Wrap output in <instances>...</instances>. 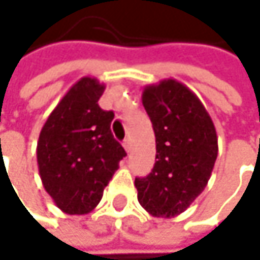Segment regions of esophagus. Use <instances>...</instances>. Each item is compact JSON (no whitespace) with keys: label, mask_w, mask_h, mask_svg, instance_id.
<instances>
[{"label":"esophagus","mask_w":260,"mask_h":260,"mask_svg":"<svg viewBox=\"0 0 260 260\" xmlns=\"http://www.w3.org/2000/svg\"><path fill=\"white\" fill-rule=\"evenodd\" d=\"M123 148H124L126 152L131 151V140H129V139H124V140H123Z\"/></svg>","instance_id":"esophagus-1"}]
</instances>
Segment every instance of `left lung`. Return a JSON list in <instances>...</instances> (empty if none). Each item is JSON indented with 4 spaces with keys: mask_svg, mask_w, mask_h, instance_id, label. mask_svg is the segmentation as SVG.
Here are the masks:
<instances>
[{
    "mask_svg": "<svg viewBox=\"0 0 260 260\" xmlns=\"http://www.w3.org/2000/svg\"><path fill=\"white\" fill-rule=\"evenodd\" d=\"M142 102L154 126L157 155L152 172L136 178L139 203L155 218H174L210 180L216 129L198 95L175 79L145 86Z\"/></svg>",
    "mask_w": 260,
    "mask_h": 260,
    "instance_id": "8db88e82",
    "label": "left lung"
}]
</instances>
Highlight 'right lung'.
I'll return each mask as SVG.
<instances>
[{
  "label": "right lung",
  "instance_id": "obj_1",
  "mask_svg": "<svg viewBox=\"0 0 260 260\" xmlns=\"http://www.w3.org/2000/svg\"><path fill=\"white\" fill-rule=\"evenodd\" d=\"M103 91L105 85L95 77L77 80L39 134L36 157L44 189L67 215L94 210L126 157L111 133L114 112L97 103Z\"/></svg>",
  "mask_w": 260,
  "mask_h": 260
}]
</instances>
